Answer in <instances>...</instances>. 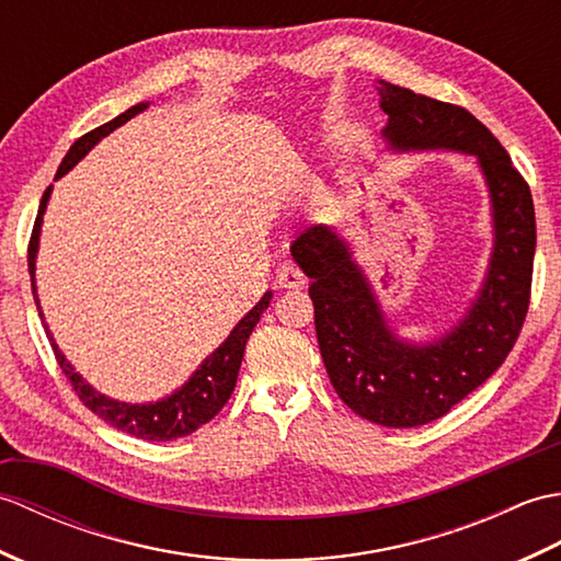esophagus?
<instances>
[{
	"label": "esophagus",
	"instance_id": "esophagus-1",
	"mask_svg": "<svg viewBox=\"0 0 561 561\" xmlns=\"http://www.w3.org/2000/svg\"><path fill=\"white\" fill-rule=\"evenodd\" d=\"M277 284L282 289H304L306 274L294 265V262H284L277 270Z\"/></svg>",
	"mask_w": 561,
	"mask_h": 561
}]
</instances>
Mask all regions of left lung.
Instances as JSON below:
<instances>
[{
	"instance_id": "8db88e82",
	"label": "left lung",
	"mask_w": 561,
	"mask_h": 561,
	"mask_svg": "<svg viewBox=\"0 0 561 561\" xmlns=\"http://www.w3.org/2000/svg\"><path fill=\"white\" fill-rule=\"evenodd\" d=\"M378 103L388 115L386 149L458 151L478 159L490 193L492 253L465 313L426 342L398 335L352 243L318 224L291 243V257L311 279L316 335L330 383L364 420L410 428L450 412L482 386L516 344L530 304L535 209L528 183L478 117L383 79Z\"/></svg>"
}]
</instances>
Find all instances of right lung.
<instances>
[{
  "label": "right lung",
  "mask_w": 561,
  "mask_h": 561,
  "mask_svg": "<svg viewBox=\"0 0 561 561\" xmlns=\"http://www.w3.org/2000/svg\"><path fill=\"white\" fill-rule=\"evenodd\" d=\"M147 108H149V101L137 103V105H133V108H127L125 113L113 117L111 123L91 129V133L77 139L75 145L69 147L62 163H59L55 181H59V178L75 169V165L83 157H87V153L96 147L103 137H108L113 129L125 125L127 121H133L135 115L145 113ZM50 195H53V185L43 193L38 217H35L31 245H28V274H31L33 301H35V306H38V316L43 320L47 340H50V344H53V352L57 356L59 368H62L65 376L69 378V383L75 386V392L79 396V400L87 404L93 414H99L103 422H108L111 426L121 428V432H125V434H133V436L145 438V440H173V438L190 436L193 432H197L202 424L214 420V416L221 412L224 404L229 402L231 392L236 388L238 368H241V362H243L245 342L250 337V332L255 330L262 311L270 306L272 291H265V296H262V299L253 308H250V311L241 320H238L236 328L229 332V337H226L209 356H205L202 364L193 371V376H190L181 388H175L171 396H165L157 402H123V400L103 396L101 390L93 388L89 380H83V376L77 371V368L67 362V356L62 354V350L57 347L53 332L45 323V316L41 308L38 284H35V260H38L43 214L47 209V202H50Z\"/></svg>",
  "instance_id": "1"
}]
</instances>
